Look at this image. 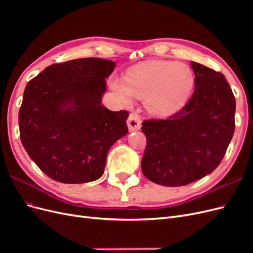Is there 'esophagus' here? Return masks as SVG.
I'll list each match as a JSON object with an SVG mask.
<instances>
[{
  "label": "esophagus",
  "mask_w": 253,
  "mask_h": 253,
  "mask_svg": "<svg viewBox=\"0 0 253 253\" xmlns=\"http://www.w3.org/2000/svg\"><path fill=\"white\" fill-rule=\"evenodd\" d=\"M127 126L131 132L138 131L141 127V119L140 116L137 114H131L127 119Z\"/></svg>",
  "instance_id": "esophagus-1"
}]
</instances>
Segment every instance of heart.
<instances>
[{
    "label": "heart",
    "instance_id": "1",
    "mask_svg": "<svg viewBox=\"0 0 253 253\" xmlns=\"http://www.w3.org/2000/svg\"><path fill=\"white\" fill-rule=\"evenodd\" d=\"M194 84V73L188 65L168 60L148 61L129 68L125 79H111V88L121 102L128 103L133 96L143 98L145 108L157 116L180 110Z\"/></svg>",
    "mask_w": 253,
    "mask_h": 253
}]
</instances>
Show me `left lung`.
Listing matches in <instances>:
<instances>
[{
    "label": "left lung",
    "mask_w": 253,
    "mask_h": 253,
    "mask_svg": "<svg viewBox=\"0 0 253 253\" xmlns=\"http://www.w3.org/2000/svg\"><path fill=\"white\" fill-rule=\"evenodd\" d=\"M194 93L171 117L144 120L147 137L141 169L166 187L186 186L212 173L224 158L234 133L235 99L224 75L191 62Z\"/></svg>",
    "instance_id": "1"
}]
</instances>
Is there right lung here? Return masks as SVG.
<instances>
[{"label":"right lung","instance_id":"add662e5","mask_svg":"<svg viewBox=\"0 0 253 253\" xmlns=\"http://www.w3.org/2000/svg\"><path fill=\"white\" fill-rule=\"evenodd\" d=\"M116 63L84 58L52 64L30 80L19 112L23 147L53 180L100 178L112 145L127 134L126 111L101 104Z\"/></svg>","mask_w":253,"mask_h":253}]
</instances>
